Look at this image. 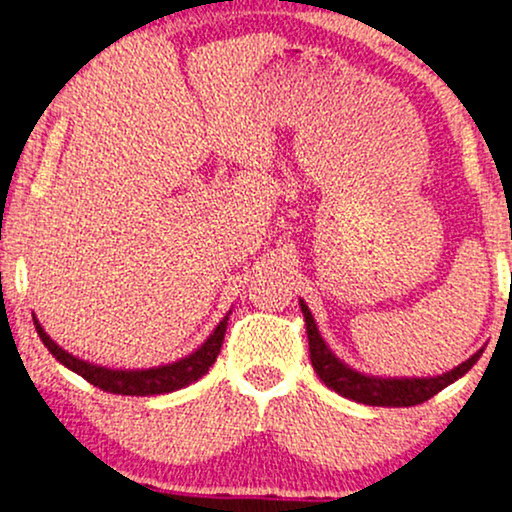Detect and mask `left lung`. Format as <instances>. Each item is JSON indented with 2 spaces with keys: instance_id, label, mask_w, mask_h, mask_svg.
Wrapping results in <instances>:
<instances>
[{
  "instance_id": "8db88e82",
  "label": "left lung",
  "mask_w": 512,
  "mask_h": 512,
  "mask_svg": "<svg viewBox=\"0 0 512 512\" xmlns=\"http://www.w3.org/2000/svg\"><path fill=\"white\" fill-rule=\"evenodd\" d=\"M301 310L305 317V330H308L310 361H313L315 373L337 395L368 404V407H416V404H424L426 399L438 395L443 387H448L457 378H462L479 361V356L484 354L479 349L472 358H467V361L448 370V373L436 375V378H375V375L358 373V370L339 361L330 351V346L322 342L313 315H310L308 305L303 301Z\"/></svg>"
}]
</instances>
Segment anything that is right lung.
Here are the masks:
<instances>
[{
  "label": "right lung",
  "mask_w": 512,
  "mask_h": 512,
  "mask_svg": "<svg viewBox=\"0 0 512 512\" xmlns=\"http://www.w3.org/2000/svg\"><path fill=\"white\" fill-rule=\"evenodd\" d=\"M35 330H38V337L43 339V344L48 346V351L62 366H67L74 373H79L81 378L88 380L91 385L101 387L103 392H113V395H137V397H146V395H166V392H175L180 387L192 385L195 380L202 378L207 370L214 366L216 356H219L221 344H223V334H226L228 327V315L216 325V330L209 334V339L199 346L197 351H192L190 356L180 358V361L168 363V366H158V368H146V370H113L105 366H93V363L81 361L64 351L62 346H57L50 339V334L40 327V322L35 320Z\"/></svg>",
  "instance_id": "right-lung-1"
}]
</instances>
